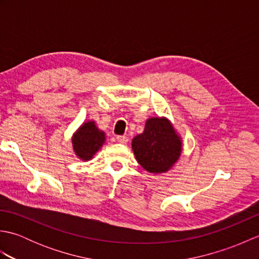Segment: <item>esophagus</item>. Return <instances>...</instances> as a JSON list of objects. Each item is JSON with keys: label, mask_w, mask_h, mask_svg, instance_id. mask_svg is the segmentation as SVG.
Listing matches in <instances>:
<instances>
[{"label": "esophagus", "mask_w": 259, "mask_h": 259, "mask_svg": "<svg viewBox=\"0 0 259 259\" xmlns=\"http://www.w3.org/2000/svg\"><path fill=\"white\" fill-rule=\"evenodd\" d=\"M117 141L120 142V144H126L129 141V138L126 136H117Z\"/></svg>", "instance_id": "obj_1"}]
</instances>
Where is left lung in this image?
Returning <instances> with one entry per match:
<instances>
[{
	"label": "left lung",
	"mask_w": 259,
	"mask_h": 259,
	"mask_svg": "<svg viewBox=\"0 0 259 259\" xmlns=\"http://www.w3.org/2000/svg\"><path fill=\"white\" fill-rule=\"evenodd\" d=\"M133 150L142 168L152 174H162L179 159L181 140L168 119L150 118L144 133L133 139Z\"/></svg>",
	"instance_id": "left-lung-1"
}]
</instances>
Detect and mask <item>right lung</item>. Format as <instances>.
I'll use <instances>...</instances> for the list:
<instances>
[{"label": "right lung", "instance_id": "1", "mask_svg": "<svg viewBox=\"0 0 259 259\" xmlns=\"http://www.w3.org/2000/svg\"><path fill=\"white\" fill-rule=\"evenodd\" d=\"M106 136L99 130L95 121H88L82 124L72 137V145L75 155L81 160L88 161L93 158L96 152L102 147Z\"/></svg>", "mask_w": 259, "mask_h": 259}]
</instances>
